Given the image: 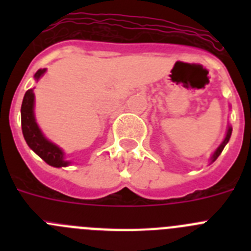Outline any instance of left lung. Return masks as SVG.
Masks as SVG:
<instances>
[{"instance_id": "left-lung-1", "label": "left lung", "mask_w": 251, "mask_h": 251, "mask_svg": "<svg viewBox=\"0 0 251 251\" xmlns=\"http://www.w3.org/2000/svg\"><path fill=\"white\" fill-rule=\"evenodd\" d=\"M231 132H232V128H231V127H229V128H227V132H226V136H225V138H224L223 143H221V145L219 146V147H217V150L215 151V152H214V154H212V157H211V162L216 161V158H217V157L220 156V154H221V152H223V150H224V147H225V146L227 145V142H229L230 137H231Z\"/></svg>"}]
</instances>
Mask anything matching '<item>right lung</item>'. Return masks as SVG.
I'll list each match as a JSON object with an SVG mask.
<instances>
[{"label":"right lung","mask_w":251,"mask_h":251,"mask_svg":"<svg viewBox=\"0 0 251 251\" xmlns=\"http://www.w3.org/2000/svg\"><path fill=\"white\" fill-rule=\"evenodd\" d=\"M45 72L46 69H39L35 74V79L39 80ZM34 104V90L28 89L25 93L21 105V127L24 138L28 147L34 151L37 156L41 157L48 165L52 166V167H65L70 162L64 159V152L61 151V148L44 137L43 132L40 130L39 126L35 121Z\"/></svg>","instance_id":"add662e5"}]
</instances>
